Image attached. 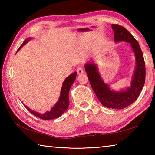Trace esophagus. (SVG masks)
I'll return each mask as SVG.
<instances>
[{
    "mask_svg": "<svg viewBox=\"0 0 155 155\" xmlns=\"http://www.w3.org/2000/svg\"><path fill=\"white\" fill-rule=\"evenodd\" d=\"M77 72L78 74H83V73H84V70L82 68H79L77 69Z\"/></svg>",
    "mask_w": 155,
    "mask_h": 155,
    "instance_id": "1",
    "label": "esophagus"
}]
</instances>
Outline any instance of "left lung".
I'll list each match as a JSON object with an SVG mask.
<instances>
[{
	"mask_svg": "<svg viewBox=\"0 0 155 155\" xmlns=\"http://www.w3.org/2000/svg\"><path fill=\"white\" fill-rule=\"evenodd\" d=\"M114 32V41L129 43L135 54V68L130 87L115 91L104 82L98 72V65L93 61L85 65L89 81L97 98L103 106L109 109H122L136 101L143 87L146 77V68L142 51L137 41L124 27L118 25H111Z\"/></svg>",
	"mask_w": 155,
	"mask_h": 155,
	"instance_id": "8db88e82",
	"label": "left lung"
}]
</instances>
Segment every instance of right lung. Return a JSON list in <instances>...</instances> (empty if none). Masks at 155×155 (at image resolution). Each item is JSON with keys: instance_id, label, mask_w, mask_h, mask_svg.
Segmentation results:
<instances>
[{"instance_id": "obj_1", "label": "right lung", "mask_w": 155, "mask_h": 155, "mask_svg": "<svg viewBox=\"0 0 155 155\" xmlns=\"http://www.w3.org/2000/svg\"><path fill=\"white\" fill-rule=\"evenodd\" d=\"M31 38H28L26 39L24 42L22 43V45L20 46V48L18 49V51H19L21 48H22L23 46L25 45L28 42L31 40ZM77 77V72H74L72 74L65 78L64 80V83L62 84V87L61 90V92H60V97L57 102L52 107L51 110L50 111H46L44 114H40V113L33 111V110L28 108L24 104L25 107L27 108V109L29 111L31 114L35 115V116L40 117V118L45 120H49L52 119H55L57 117H59L61 115L64 114V113L66 111L68 106H69V96H68V93H69V90L72 84L74 83V81Z\"/></svg>"}]
</instances>
